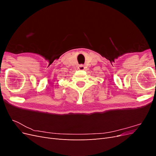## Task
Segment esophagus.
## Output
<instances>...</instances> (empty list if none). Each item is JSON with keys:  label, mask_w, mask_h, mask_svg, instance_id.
I'll list each match as a JSON object with an SVG mask.
<instances>
[{"label": "esophagus", "mask_w": 156, "mask_h": 156, "mask_svg": "<svg viewBox=\"0 0 156 156\" xmlns=\"http://www.w3.org/2000/svg\"><path fill=\"white\" fill-rule=\"evenodd\" d=\"M78 69H80V70H83V69H84V65H83V64H80V65H79Z\"/></svg>", "instance_id": "34e87169"}]
</instances>
